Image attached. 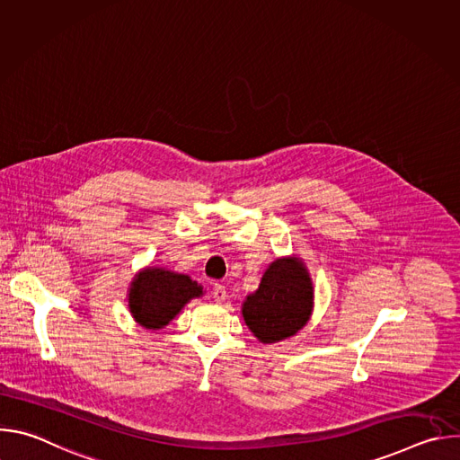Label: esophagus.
<instances>
[{"label":"esophagus","mask_w":460,"mask_h":460,"mask_svg":"<svg viewBox=\"0 0 460 460\" xmlns=\"http://www.w3.org/2000/svg\"><path fill=\"white\" fill-rule=\"evenodd\" d=\"M213 298H215L217 302H224V300L227 298V289H226V286L217 284V286L213 288Z\"/></svg>","instance_id":"1"}]
</instances>
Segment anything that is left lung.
<instances>
[{
    "label": "left lung",
    "instance_id": "left-lung-1",
    "mask_svg": "<svg viewBox=\"0 0 460 460\" xmlns=\"http://www.w3.org/2000/svg\"><path fill=\"white\" fill-rule=\"evenodd\" d=\"M313 311V282L302 260L279 258L242 304V316L251 333L264 344L280 342L298 333Z\"/></svg>",
    "mask_w": 460,
    "mask_h": 460
}]
</instances>
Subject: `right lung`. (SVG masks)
I'll use <instances>...</instances> for the list:
<instances>
[{
    "label": "right lung",
    "instance_id": "obj_1",
    "mask_svg": "<svg viewBox=\"0 0 460 460\" xmlns=\"http://www.w3.org/2000/svg\"><path fill=\"white\" fill-rule=\"evenodd\" d=\"M202 295L204 288L187 275L164 268H147L130 282L128 311L147 330H160L190 298Z\"/></svg>",
    "mask_w": 460,
    "mask_h": 460
}]
</instances>
